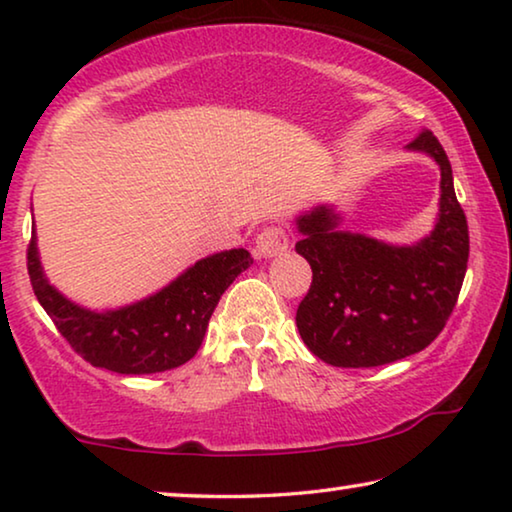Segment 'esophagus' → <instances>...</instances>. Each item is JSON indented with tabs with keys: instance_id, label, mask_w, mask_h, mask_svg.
<instances>
[{
	"instance_id": "1",
	"label": "esophagus",
	"mask_w": 512,
	"mask_h": 512,
	"mask_svg": "<svg viewBox=\"0 0 512 512\" xmlns=\"http://www.w3.org/2000/svg\"><path fill=\"white\" fill-rule=\"evenodd\" d=\"M286 249H288V233L283 226H267V229H263L256 235V247H254L256 256L274 258Z\"/></svg>"
}]
</instances>
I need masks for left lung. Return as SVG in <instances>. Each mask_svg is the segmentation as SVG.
<instances>
[{
    "mask_svg": "<svg viewBox=\"0 0 512 512\" xmlns=\"http://www.w3.org/2000/svg\"><path fill=\"white\" fill-rule=\"evenodd\" d=\"M407 151L437 162L435 229L414 245H389L341 231L329 203L297 217V254L313 281L297 309V329L313 355L338 368H371L421 352L442 332L458 302L469 258V229L453 190L451 162L432 132Z\"/></svg>",
    "mask_w": 512,
    "mask_h": 512,
    "instance_id": "obj_1",
    "label": "left lung"
}]
</instances>
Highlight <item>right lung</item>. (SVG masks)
Returning a JSON list of instances; mask_svg holds the SVG:
<instances>
[{
    "mask_svg": "<svg viewBox=\"0 0 512 512\" xmlns=\"http://www.w3.org/2000/svg\"><path fill=\"white\" fill-rule=\"evenodd\" d=\"M254 263L247 249L196 261L162 290L109 311L70 302L47 281L31 229L27 270L38 302L77 355L121 375L162 373L183 366L201 348L219 297Z\"/></svg>",
    "mask_w": 512,
    "mask_h": 512,
    "instance_id": "1",
    "label": "right lung"
}]
</instances>
